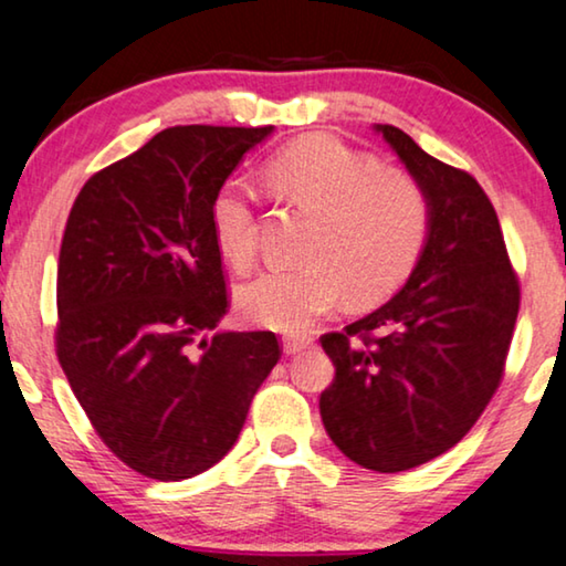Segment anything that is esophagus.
<instances>
[{
	"label": "esophagus",
	"mask_w": 566,
	"mask_h": 566,
	"mask_svg": "<svg viewBox=\"0 0 566 566\" xmlns=\"http://www.w3.org/2000/svg\"><path fill=\"white\" fill-rule=\"evenodd\" d=\"M312 340L310 337H300V335H286L284 337V353H290V356H297L305 348H310Z\"/></svg>",
	"instance_id": "obj_1"
}]
</instances>
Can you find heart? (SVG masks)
Returning a JSON list of instances; mask_svg holds the SVG:
<instances>
[{
  "mask_svg": "<svg viewBox=\"0 0 566 566\" xmlns=\"http://www.w3.org/2000/svg\"><path fill=\"white\" fill-rule=\"evenodd\" d=\"M276 198L317 216L305 259L274 266L239 292L249 323L300 333L348 297L358 305L381 300L417 266L432 226V202L415 175L381 167L374 157L333 137L292 142L266 163ZM210 223L223 256L247 272L256 264V192L229 180L216 192Z\"/></svg>",
  "mask_w": 566,
  "mask_h": 566,
  "instance_id": "b5f03b06",
  "label": "heart"
}]
</instances>
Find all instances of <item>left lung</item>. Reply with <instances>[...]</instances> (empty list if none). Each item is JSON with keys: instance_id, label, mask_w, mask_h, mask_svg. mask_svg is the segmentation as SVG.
Wrapping results in <instances>:
<instances>
[{"instance_id": "obj_1", "label": "left lung", "mask_w": 566, "mask_h": 566, "mask_svg": "<svg viewBox=\"0 0 566 566\" xmlns=\"http://www.w3.org/2000/svg\"><path fill=\"white\" fill-rule=\"evenodd\" d=\"M376 129L427 190L432 226L396 297L319 337L335 366L319 415L345 458L401 472L458 444L491 403L521 286L499 216L475 177L427 155L391 124Z\"/></svg>"}]
</instances>
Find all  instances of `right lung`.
I'll use <instances>...</instances> for the list:
<instances>
[{
  "mask_svg": "<svg viewBox=\"0 0 566 566\" xmlns=\"http://www.w3.org/2000/svg\"><path fill=\"white\" fill-rule=\"evenodd\" d=\"M274 126H170L88 177L57 259L55 353L96 434L151 480H188L239 440L282 358L231 307L210 206Z\"/></svg>",
  "mask_w": 566,
  "mask_h": 566,
  "instance_id": "right-lung-1",
  "label": "right lung"
}]
</instances>
